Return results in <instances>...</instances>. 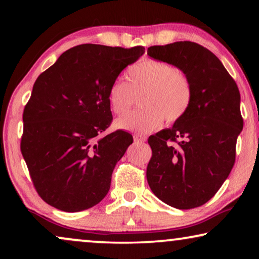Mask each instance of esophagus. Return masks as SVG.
<instances>
[{
  "label": "esophagus",
  "instance_id": "34e87169",
  "mask_svg": "<svg viewBox=\"0 0 259 259\" xmlns=\"http://www.w3.org/2000/svg\"><path fill=\"white\" fill-rule=\"evenodd\" d=\"M134 139H135L136 143H140V144L146 142V138L144 137V136H142V135H135L134 136Z\"/></svg>",
  "mask_w": 259,
  "mask_h": 259
}]
</instances>
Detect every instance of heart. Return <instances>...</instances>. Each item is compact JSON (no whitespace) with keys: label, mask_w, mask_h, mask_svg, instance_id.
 Returning a JSON list of instances; mask_svg holds the SVG:
<instances>
[{"label":"heart","mask_w":259,"mask_h":259,"mask_svg":"<svg viewBox=\"0 0 259 259\" xmlns=\"http://www.w3.org/2000/svg\"><path fill=\"white\" fill-rule=\"evenodd\" d=\"M128 83L122 78L112 81L107 89V102L113 113H125L139 97L142 109L131 112L115 121L117 129L136 134H150L165 121L175 123L185 116L191 107L193 89L185 73L171 64L154 58H144L128 69Z\"/></svg>","instance_id":"b5f03b06"}]
</instances>
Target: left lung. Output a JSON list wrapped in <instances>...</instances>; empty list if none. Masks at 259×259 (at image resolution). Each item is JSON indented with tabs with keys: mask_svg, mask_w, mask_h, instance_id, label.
Masks as SVG:
<instances>
[{
	"mask_svg": "<svg viewBox=\"0 0 259 259\" xmlns=\"http://www.w3.org/2000/svg\"><path fill=\"white\" fill-rule=\"evenodd\" d=\"M147 55L178 67L193 89L185 116L148 138L147 183L174 208L200 207L216 194L234 165L243 128L239 88L221 60L195 42L153 46Z\"/></svg>",
	"mask_w": 259,
	"mask_h": 259,
	"instance_id": "8db88e82",
	"label": "left lung"
}]
</instances>
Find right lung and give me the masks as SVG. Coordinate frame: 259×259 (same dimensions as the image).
Instances as JSON below:
<instances>
[{
  "mask_svg": "<svg viewBox=\"0 0 259 259\" xmlns=\"http://www.w3.org/2000/svg\"><path fill=\"white\" fill-rule=\"evenodd\" d=\"M144 52V47L76 46L36 78L24 108L20 151L48 204L76 212L106 196L113 170L133 144L122 130L103 136L113 120L107 89Z\"/></svg>",
  "mask_w": 259,
  "mask_h": 259,
  "instance_id": "add662e5",
  "label": "right lung"
}]
</instances>
